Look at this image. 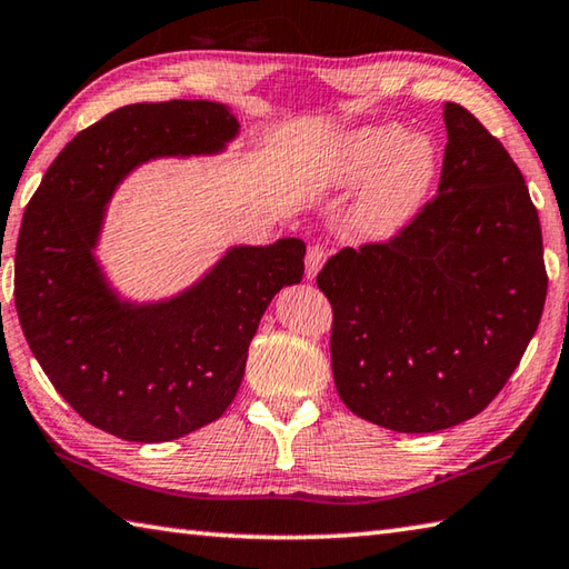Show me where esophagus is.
<instances>
[{
    "label": "esophagus",
    "instance_id": "obj_1",
    "mask_svg": "<svg viewBox=\"0 0 569 569\" xmlns=\"http://www.w3.org/2000/svg\"><path fill=\"white\" fill-rule=\"evenodd\" d=\"M326 263V249L323 246H318V243H313V246H308V251H306V278H313L318 276V271H320V266Z\"/></svg>",
    "mask_w": 569,
    "mask_h": 569
}]
</instances>
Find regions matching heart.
Wrapping results in <instances>:
<instances>
[{
	"label": "heart",
	"instance_id": "heart-1",
	"mask_svg": "<svg viewBox=\"0 0 569 569\" xmlns=\"http://www.w3.org/2000/svg\"><path fill=\"white\" fill-rule=\"evenodd\" d=\"M438 169V149L426 133L406 137L398 123H363L330 143L316 179L336 191L366 180L350 211V229L358 239L383 243L416 219Z\"/></svg>",
	"mask_w": 569,
	"mask_h": 569
}]
</instances>
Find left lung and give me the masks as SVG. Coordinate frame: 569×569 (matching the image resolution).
Wrapping results in <instances>:
<instances>
[{"mask_svg":"<svg viewBox=\"0 0 569 569\" xmlns=\"http://www.w3.org/2000/svg\"><path fill=\"white\" fill-rule=\"evenodd\" d=\"M438 196L388 243L343 249L316 283L330 366L358 418L438 432L490 406L540 323L547 273L530 191L502 143L446 101Z\"/></svg>","mask_w":569,"mask_h":569,"instance_id":"left-lung-1","label":"left lung"}]
</instances>
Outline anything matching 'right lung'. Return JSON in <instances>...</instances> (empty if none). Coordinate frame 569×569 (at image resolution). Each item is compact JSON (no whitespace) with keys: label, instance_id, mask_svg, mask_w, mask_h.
Wrapping results in <instances>:
<instances>
[{"label":"right lung","instance_id":"obj_1","mask_svg":"<svg viewBox=\"0 0 569 569\" xmlns=\"http://www.w3.org/2000/svg\"><path fill=\"white\" fill-rule=\"evenodd\" d=\"M239 131L219 101L121 107L61 149L24 211L14 303L27 343L59 396L121 440L167 442L221 418L268 303L303 278L301 239L239 243L183 291L139 303L99 261L109 201L129 173L216 157Z\"/></svg>","mask_w":569,"mask_h":569}]
</instances>
